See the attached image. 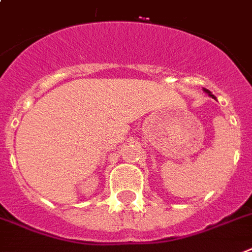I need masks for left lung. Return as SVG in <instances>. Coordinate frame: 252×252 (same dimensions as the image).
I'll list each match as a JSON object with an SVG mask.
<instances>
[{
	"label": "left lung",
	"mask_w": 252,
	"mask_h": 252,
	"mask_svg": "<svg viewBox=\"0 0 252 252\" xmlns=\"http://www.w3.org/2000/svg\"><path fill=\"white\" fill-rule=\"evenodd\" d=\"M203 91L206 92V94H209V96H211V97H213V99H216V96L213 95V94H211V92L209 91V90H203Z\"/></svg>",
	"instance_id": "8db88e82"
}]
</instances>
